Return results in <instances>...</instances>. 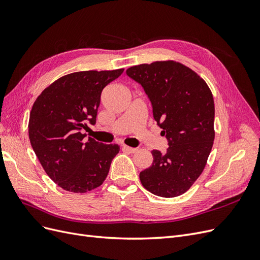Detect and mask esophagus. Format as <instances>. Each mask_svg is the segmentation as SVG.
Segmentation results:
<instances>
[{
	"label": "esophagus",
	"instance_id": "esophagus-1",
	"mask_svg": "<svg viewBox=\"0 0 260 260\" xmlns=\"http://www.w3.org/2000/svg\"><path fill=\"white\" fill-rule=\"evenodd\" d=\"M122 149L124 152H128V153H135L137 151V148L135 147H130L128 145H122Z\"/></svg>",
	"mask_w": 260,
	"mask_h": 260
}]
</instances>
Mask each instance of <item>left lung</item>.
<instances>
[{
    "instance_id": "obj_1",
    "label": "left lung",
    "mask_w": 260,
    "mask_h": 260,
    "mask_svg": "<svg viewBox=\"0 0 260 260\" xmlns=\"http://www.w3.org/2000/svg\"><path fill=\"white\" fill-rule=\"evenodd\" d=\"M125 73L142 85L169 145L165 153L152 151L153 164L140 172L141 183L161 198L183 194L201 176L214 144L215 104L208 85L174 60L133 66Z\"/></svg>"
}]
</instances>
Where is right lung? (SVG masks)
<instances>
[{"label":"right lung","instance_id":"1","mask_svg":"<svg viewBox=\"0 0 260 260\" xmlns=\"http://www.w3.org/2000/svg\"><path fill=\"white\" fill-rule=\"evenodd\" d=\"M123 69L88 70L66 75L38 96L29 118L31 146L43 169L65 191L85 193L106 179L117 144L85 139L95 124L101 94Z\"/></svg>","mask_w":260,"mask_h":260}]
</instances>
